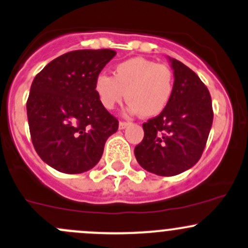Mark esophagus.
<instances>
[{"mask_svg": "<svg viewBox=\"0 0 248 248\" xmlns=\"http://www.w3.org/2000/svg\"><path fill=\"white\" fill-rule=\"evenodd\" d=\"M128 124H129V122L120 121V124H119V127H120V129H124V128H126L127 126H128Z\"/></svg>", "mask_w": 248, "mask_h": 248, "instance_id": "esophagus-1", "label": "esophagus"}]
</instances>
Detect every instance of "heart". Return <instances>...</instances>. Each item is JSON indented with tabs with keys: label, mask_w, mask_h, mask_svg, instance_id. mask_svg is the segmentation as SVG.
Masks as SVG:
<instances>
[{
	"label": "heart",
	"mask_w": 248,
	"mask_h": 248,
	"mask_svg": "<svg viewBox=\"0 0 248 248\" xmlns=\"http://www.w3.org/2000/svg\"><path fill=\"white\" fill-rule=\"evenodd\" d=\"M174 90L173 71L163 64L134 57L117 64L112 78L100 74L94 81V92L100 104L112 110L124 99L131 114L154 117L166 109Z\"/></svg>",
	"instance_id": "1"
}]
</instances>
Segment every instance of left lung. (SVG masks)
<instances>
[{
    "label": "left lung",
    "instance_id": "1",
    "mask_svg": "<svg viewBox=\"0 0 248 248\" xmlns=\"http://www.w3.org/2000/svg\"><path fill=\"white\" fill-rule=\"evenodd\" d=\"M174 90L166 109L143 124L144 138L134 149L139 165L163 177L193 167L203 153L213 122L212 99L198 75L168 57Z\"/></svg>",
    "mask_w": 248,
    "mask_h": 248
}]
</instances>
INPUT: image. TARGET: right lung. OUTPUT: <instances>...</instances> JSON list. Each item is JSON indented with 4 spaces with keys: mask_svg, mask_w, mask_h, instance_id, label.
<instances>
[{
    "mask_svg": "<svg viewBox=\"0 0 248 248\" xmlns=\"http://www.w3.org/2000/svg\"><path fill=\"white\" fill-rule=\"evenodd\" d=\"M115 55L112 49L73 50L33 78L26 103L31 140L54 170L78 174L93 168L119 128L94 92L95 78Z\"/></svg>",
    "mask_w": 248,
    "mask_h": 248,
    "instance_id": "right-lung-1",
    "label": "right lung"
}]
</instances>
